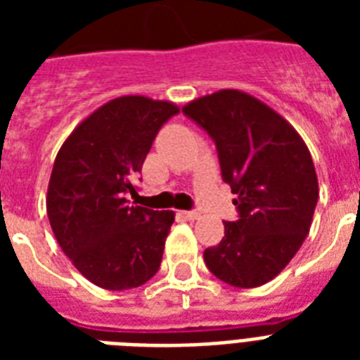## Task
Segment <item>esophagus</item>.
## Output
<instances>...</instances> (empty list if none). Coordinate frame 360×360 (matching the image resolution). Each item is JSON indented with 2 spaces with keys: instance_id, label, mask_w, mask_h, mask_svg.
Wrapping results in <instances>:
<instances>
[{
  "instance_id": "obj_1",
  "label": "esophagus",
  "mask_w": 360,
  "mask_h": 360,
  "mask_svg": "<svg viewBox=\"0 0 360 360\" xmlns=\"http://www.w3.org/2000/svg\"><path fill=\"white\" fill-rule=\"evenodd\" d=\"M179 214L181 217H185V219H191V220H194L200 217V213H198V211H179Z\"/></svg>"
}]
</instances>
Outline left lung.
I'll use <instances>...</instances> for the list:
<instances>
[{
  "label": "left lung",
  "mask_w": 360,
  "mask_h": 360,
  "mask_svg": "<svg viewBox=\"0 0 360 360\" xmlns=\"http://www.w3.org/2000/svg\"><path fill=\"white\" fill-rule=\"evenodd\" d=\"M183 114L214 141L222 179L237 196V220H226L222 240L205 248V265L236 288L265 284L310 231L319 198L310 151L284 117L237 89L198 98Z\"/></svg>",
  "instance_id": "obj_1"
}]
</instances>
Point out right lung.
<instances>
[{"label":"right lung","instance_id":"add662e5","mask_svg":"<svg viewBox=\"0 0 360 360\" xmlns=\"http://www.w3.org/2000/svg\"><path fill=\"white\" fill-rule=\"evenodd\" d=\"M179 108L129 95L104 104L59 149L46 213L61 250L98 288L132 290L157 274L174 211L130 205L134 179Z\"/></svg>","mask_w":360,"mask_h":360}]
</instances>
